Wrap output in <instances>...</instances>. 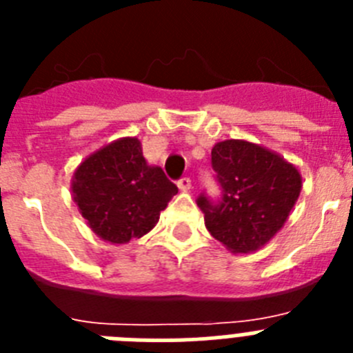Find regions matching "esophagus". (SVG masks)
Here are the masks:
<instances>
[{"label":"esophagus","mask_w":353,"mask_h":353,"mask_svg":"<svg viewBox=\"0 0 353 353\" xmlns=\"http://www.w3.org/2000/svg\"><path fill=\"white\" fill-rule=\"evenodd\" d=\"M179 189L182 192H189L192 189V182L191 179H187V176H183V179L179 180Z\"/></svg>","instance_id":"obj_1"}]
</instances>
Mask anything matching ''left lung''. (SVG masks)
Segmentation results:
<instances>
[{
  "mask_svg": "<svg viewBox=\"0 0 353 353\" xmlns=\"http://www.w3.org/2000/svg\"><path fill=\"white\" fill-rule=\"evenodd\" d=\"M212 166L223 187V201L214 205L205 196L198 198L210 235L228 251L244 254L269 244L301 194L297 168L248 139L215 143Z\"/></svg>",
  "mask_w": 353,
  "mask_h": 353,
  "instance_id": "1",
  "label": "left lung"
}]
</instances>
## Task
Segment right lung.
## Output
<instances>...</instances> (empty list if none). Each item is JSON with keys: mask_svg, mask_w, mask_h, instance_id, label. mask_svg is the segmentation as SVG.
I'll use <instances>...</instances> for the list:
<instances>
[{"mask_svg": "<svg viewBox=\"0 0 353 353\" xmlns=\"http://www.w3.org/2000/svg\"><path fill=\"white\" fill-rule=\"evenodd\" d=\"M72 198L99 239L127 244L154 230L179 187L143 157L138 138H120L93 152L72 174Z\"/></svg>", "mask_w": 353, "mask_h": 353, "instance_id": "1", "label": "right lung"}]
</instances>
